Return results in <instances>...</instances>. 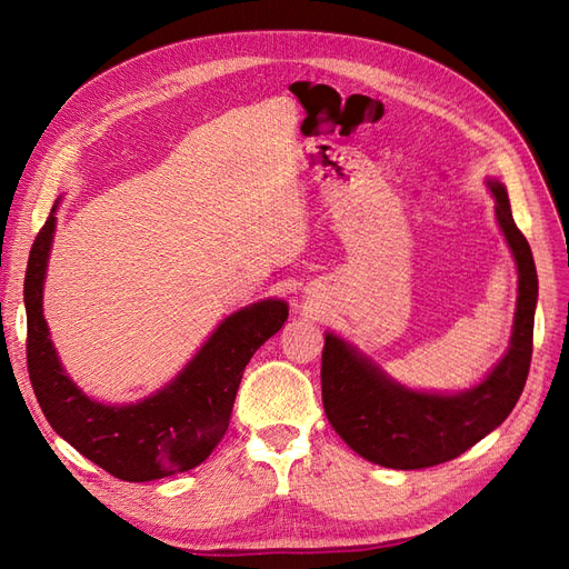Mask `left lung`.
Segmentation results:
<instances>
[{
    "mask_svg": "<svg viewBox=\"0 0 569 569\" xmlns=\"http://www.w3.org/2000/svg\"><path fill=\"white\" fill-rule=\"evenodd\" d=\"M496 222L518 268L510 343L485 380L462 391H427L396 382L351 341L325 332L322 406L335 432L375 465L422 470L453 460L501 425L518 403L531 363L539 278L503 182L487 180Z\"/></svg>",
    "mask_w": 569,
    "mask_h": 569,
    "instance_id": "obj_1",
    "label": "left lung"
}]
</instances>
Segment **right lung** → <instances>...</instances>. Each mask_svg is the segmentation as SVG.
<instances>
[{
  "label": "right lung",
  "instance_id": "add662e5",
  "mask_svg": "<svg viewBox=\"0 0 569 569\" xmlns=\"http://www.w3.org/2000/svg\"><path fill=\"white\" fill-rule=\"evenodd\" d=\"M57 209L30 249L23 301L28 372L51 429L101 470L123 481H151L201 465L228 432L244 368L289 316L284 299H263L218 322L187 366L137 403H104L84 393L51 343L42 316L47 263Z\"/></svg>",
  "mask_w": 569,
  "mask_h": 569
}]
</instances>
